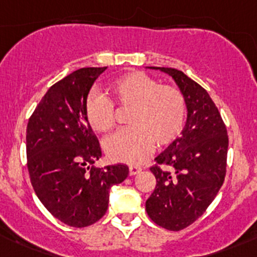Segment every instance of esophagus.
I'll list each match as a JSON object with an SVG mask.
<instances>
[{"label": "esophagus", "instance_id": "obj_1", "mask_svg": "<svg viewBox=\"0 0 257 257\" xmlns=\"http://www.w3.org/2000/svg\"><path fill=\"white\" fill-rule=\"evenodd\" d=\"M128 171H130V176H135V174L140 173V172L142 171V168L139 167V166H130Z\"/></svg>", "mask_w": 257, "mask_h": 257}]
</instances>
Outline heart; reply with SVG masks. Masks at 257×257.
<instances>
[{
    "label": "heart",
    "instance_id": "obj_1",
    "mask_svg": "<svg viewBox=\"0 0 257 257\" xmlns=\"http://www.w3.org/2000/svg\"><path fill=\"white\" fill-rule=\"evenodd\" d=\"M110 90L118 104L132 106L127 117L131 126L105 140L104 148L110 160L141 165L150 157L156 144L169 145L183 130L187 102L177 88L161 85L142 71H132L116 79ZM85 115L90 127L97 132L109 131L115 123L112 101L97 90L86 97Z\"/></svg>",
    "mask_w": 257,
    "mask_h": 257
}]
</instances>
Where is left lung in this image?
I'll return each mask as SVG.
<instances>
[{
	"label": "left lung",
	"mask_w": 257,
	"mask_h": 257,
	"mask_svg": "<svg viewBox=\"0 0 257 257\" xmlns=\"http://www.w3.org/2000/svg\"><path fill=\"white\" fill-rule=\"evenodd\" d=\"M174 80L187 102V122L181 136L155 158V190L146 200L152 221L165 229H184L205 211L224 183L229 139L218 107L207 90L173 68L147 67Z\"/></svg>",
	"instance_id": "left-lung-1"
}]
</instances>
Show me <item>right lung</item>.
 Listing matches in <instances>:
<instances>
[{"mask_svg":"<svg viewBox=\"0 0 257 257\" xmlns=\"http://www.w3.org/2000/svg\"><path fill=\"white\" fill-rule=\"evenodd\" d=\"M102 68H81L50 86L27 125V162L42 204L74 227L96 223L109 207L111 187L128 176L126 165L99 168V141L85 115V101Z\"/></svg>","mask_w":257,"mask_h":257,"instance_id":"obj_1","label":"right lung"}]
</instances>
